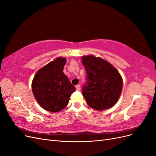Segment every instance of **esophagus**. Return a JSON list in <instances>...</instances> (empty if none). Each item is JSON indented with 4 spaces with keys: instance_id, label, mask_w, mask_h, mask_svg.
<instances>
[{
    "instance_id": "1",
    "label": "esophagus",
    "mask_w": 156,
    "mask_h": 156,
    "mask_svg": "<svg viewBox=\"0 0 156 156\" xmlns=\"http://www.w3.org/2000/svg\"><path fill=\"white\" fill-rule=\"evenodd\" d=\"M75 88H76V90L77 91H80V90H81V87H80L79 84H77V85H76Z\"/></svg>"
}]
</instances>
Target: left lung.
Segmentation results:
<instances>
[{
    "label": "left lung",
    "mask_w": 156,
    "mask_h": 156,
    "mask_svg": "<svg viewBox=\"0 0 156 156\" xmlns=\"http://www.w3.org/2000/svg\"><path fill=\"white\" fill-rule=\"evenodd\" d=\"M82 63L87 75L82 92L88 105L98 111L114 106L123 87L120 73L107 61L94 55L82 56Z\"/></svg>",
    "instance_id": "1"
}]
</instances>
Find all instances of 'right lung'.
<instances>
[{
  "mask_svg": "<svg viewBox=\"0 0 156 156\" xmlns=\"http://www.w3.org/2000/svg\"><path fill=\"white\" fill-rule=\"evenodd\" d=\"M66 59L58 57L37 71L32 82L34 96L45 110L57 112L68 104L75 88L64 72Z\"/></svg>",
  "mask_w": 156,
  "mask_h": 156,
  "instance_id": "right-lung-1",
  "label": "right lung"
}]
</instances>
